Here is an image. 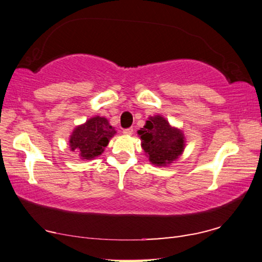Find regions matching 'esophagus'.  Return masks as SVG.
I'll use <instances>...</instances> for the list:
<instances>
[{
    "label": "esophagus",
    "mask_w": 262,
    "mask_h": 262,
    "mask_svg": "<svg viewBox=\"0 0 262 262\" xmlns=\"http://www.w3.org/2000/svg\"><path fill=\"white\" fill-rule=\"evenodd\" d=\"M133 132H134L133 127H129V128H126V129L122 130V134L126 135V136H130L133 134Z\"/></svg>",
    "instance_id": "esophagus-1"
}]
</instances>
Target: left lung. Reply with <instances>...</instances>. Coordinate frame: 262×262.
<instances>
[{"label":"left lung","mask_w":262,"mask_h":262,"mask_svg":"<svg viewBox=\"0 0 262 262\" xmlns=\"http://www.w3.org/2000/svg\"><path fill=\"white\" fill-rule=\"evenodd\" d=\"M142 147L149 162L157 166H166L173 162L185 149V135L182 130L172 127L164 117H149L141 130Z\"/></svg>","instance_id":"left-lung-1"}]
</instances>
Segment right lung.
<instances>
[{
  "instance_id": "obj_1",
  "label": "right lung",
  "mask_w": 262,
  "mask_h": 262,
  "mask_svg": "<svg viewBox=\"0 0 262 262\" xmlns=\"http://www.w3.org/2000/svg\"><path fill=\"white\" fill-rule=\"evenodd\" d=\"M116 134L115 128L104 117H92L84 124L74 128L70 137L72 151L79 153L82 160H92L101 155L110 138Z\"/></svg>"
}]
</instances>
